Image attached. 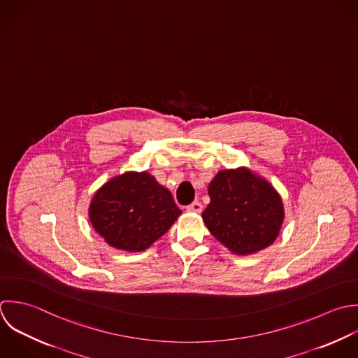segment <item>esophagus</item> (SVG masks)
I'll return each mask as SVG.
<instances>
[{
  "mask_svg": "<svg viewBox=\"0 0 358 358\" xmlns=\"http://www.w3.org/2000/svg\"><path fill=\"white\" fill-rule=\"evenodd\" d=\"M187 210L188 212H194V213H201L202 212V203L195 201V202H192L191 205L187 206Z\"/></svg>",
  "mask_w": 358,
  "mask_h": 358,
  "instance_id": "1",
  "label": "esophagus"
}]
</instances>
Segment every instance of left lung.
<instances>
[{"mask_svg":"<svg viewBox=\"0 0 358 358\" xmlns=\"http://www.w3.org/2000/svg\"><path fill=\"white\" fill-rule=\"evenodd\" d=\"M202 217L208 230L233 254L251 255L279 236L285 208L278 191L245 167L222 170L208 188Z\"/></svg>","mask_w":358,"mask_h":358,"instance_id":"obj_1","label":"left lung"}]
</instances>
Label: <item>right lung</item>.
<instances>
[{"label": "right lung", "instance_id": "add662e5", "mask_svg": "<svg viewBox=\"0 0 358 358\" xmlns=\"http://www.w3.org/2000/svg\"><path fill=\"white\" fill-rule=\"evenodd\" d=\"M181 210L171 192L146 171H127L99 188L89 206L96 233L113 248L141 252L159 240Z\"/></svg>", "mask_w": 358, "mask_h": 358}]
</instances>
